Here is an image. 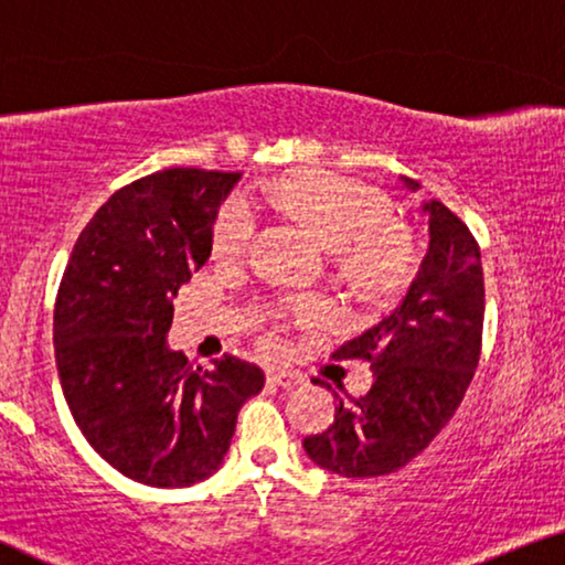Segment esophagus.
<instances>
[{
    "label": "esophagus",
    "mask_w": 565,
    "mask_h": 565,
    "mask_svg": "<svg viewBox=\"0 0 565 565\" xmlns=\"http://www.w3.org/2000/svg\"><path fill=\"white\" fill-rule=\"evenodd\" d=\"M266 383L274 385V388L289 391V388H297V385H301V375L286 373V370H268Z\"/></svg>",
    "instance_id": "34e87169"
}]
</instances>
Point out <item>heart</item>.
<instances>
[{"instance_id":"heart-1","label":"heart","mask_w":565,"mask_h":565,"mask_svg":"<svg viewBox=\"0 0 565 565\" xmlns=\"http://www.w3.org/2000/svg\"><path fill=\"white\" fill-rule=\"evenodd\" d=\"M271 198L291 215L307 221L340 258L348 274L370 286H393L406 276L414 248L411 235L391 217V200L373 184L352 177L307 170L281 180ZM258 233V210L246 195H231L217 210L213 225V256L233 264L248 254ZM289 317L299 324H311L322 317V305L315 299L297 301ZM279 330L260 337V348H279Z\"/></svg>"}]
</instances>
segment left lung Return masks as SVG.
I'll return each mask as SVG.
<instances>
[{
  "instance_id": "obj_1",
  "label": "left lung",
  "mask_w": 565,
  "mask_h": 565,
  "mask_svg": "<svg viewBox=\"0 0 565 565\" xmlns=\"http://www.w3.org/2000/svg\"><path fill=\"white\" fill-rule=\"evenodd\" d=\"M411 190L418 184L403 180ZM428 254L403 305L332 360H365L373 388L344 403L334 424L307 436L309 459L340 477L406 467L457 414L482 352L484 276L475 235L439 200L424 202Z\"/></svg>"
}]
</instances>
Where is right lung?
<instances>
[{"label":"right lung","instance_id":"right-lung-1","mask_svg":"<svg viewBox=\"0 0 565 565\" xmlns=\"http://www.w3.org/2000/svg\"><path fill=\"white\" fill-rule=\"evenodd\" d=\"M238 172L172 167L114 192L75 241L55 299L63 395L88 444L149 487H190L228 451L264 370H213L167 348L172 299L213 250L217 205Z\"/></svg>","mask_w":565,"mask_h":565}]
</instances>
